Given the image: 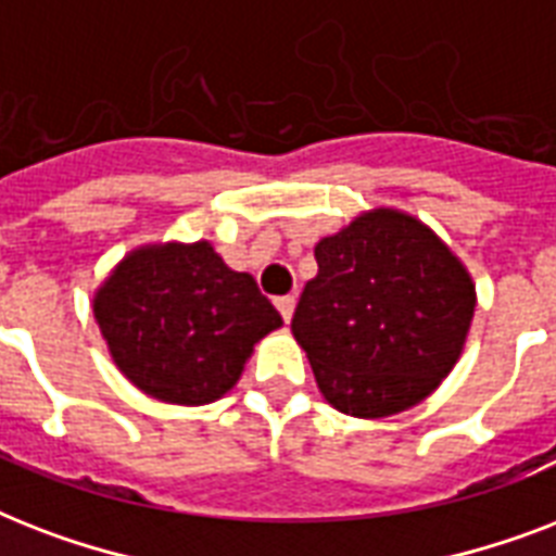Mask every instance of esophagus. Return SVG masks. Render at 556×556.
I'll return each mask as SVG.
<instances>
[{
	"label": "esophagus",
	"instance_id": "obj_1",
	"mask_svg": "<svg viewBox=\"0 0 556 556\" xmlns=\"http://www.w3.org/2000/svg\"><path fill=\"white\" fill-rule=\"evenodd\" d=\"M277 308H279V314H282V320L286 323H291V317H294V308H296V300L291 294L288 296H279L277 300Z\"/></svg>",
	"mask_w": 556,
	"mask_h": 556
}]
</instances>
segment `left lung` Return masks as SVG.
Returning a JSON list of instances; mask_svg holds the SVG:
<instances>
[{
    "instance_id": "left-lung-1",
    "label": "left lung",
    "mask_w": 556,
    "mask_h": 556,
    "mask_svg": "<svg viewBox=\"0 0 556 556\" xmlns=\"http://www.w3.org/2000/svg\"><path fill=\"white\" fill-rule=\"evenodd\" d=\"M314 260L291 331L323 397L355 418H387L432 395L476 312L456 253L421 218L375 207L323 236Z\"/></svg>"
}]
</instances>
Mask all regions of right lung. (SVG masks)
Returning a JSON list of instances; mask_svg holds the SVG:
<instances>
[{"label": "right lung", "instance_id": "add662e5", "mask_svg": "<svg viewBox=\"0 0 556 556\" xmlns=\"http://www.w3.org/2000/svg\"><path fill=\"white\" fill-rule=\"evenodd\" d=\"M91 312L115 366L147 395L201 406L242 378L282 317L251 274L210 242L141 244L94 291Z\"/></svg>", "mask_w": 556, "mask_h": 556}]
</instances>
